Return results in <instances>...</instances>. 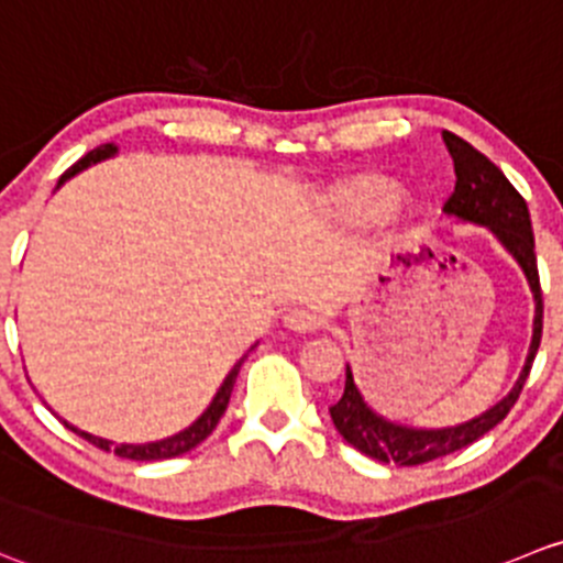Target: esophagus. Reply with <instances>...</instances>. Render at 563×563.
<instances>
[{
  "label": "esophagus",
  "mask_w": 563,
  "mask_h": 563,
  "mask_svg": "<svg viewBox=\"0 0 563 563\" xmlns=\"http://www.w3.org/2000/svg\"><path fill=\"white\" fill-rule=\"evenodd\" d=\"M286 327L294 332H313L316 327H319V316H316V310L310 308H302V305H297V308L286 310Z\"/></svg>",
  "instance_id": "1"
}]
</instances>
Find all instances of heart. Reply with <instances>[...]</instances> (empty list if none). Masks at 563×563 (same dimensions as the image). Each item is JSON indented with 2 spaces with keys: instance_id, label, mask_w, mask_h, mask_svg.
Segmentation results:
<instances>
[{
  "instance_id": "obj_1",
  "label": "heart",
  "mask_w": 563,
  "mask_h": 563,
  "mask_svg": "<svg viewBox=\"0 0 563 563\" xmlns=\"http://www.w3.org/2000/svg\"><path fill=\"white\" fill-rule=\"evenodd\" d=\"M398 195L393 192L385 184H363V187L352 189L346 195V206L354 211V214L363 217H379L387 214V211L396 209Z\"/></svg>"
}]
</instances>
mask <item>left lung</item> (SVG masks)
Listing matches in <instances>:
<instances>
[{
  "label": "left lung",
  "mask_w": 563,
  "mask_h": 563,
  "mask_svg": "<svg viewBox=\"0 0 563 563\" xmlns=\"http://www.w3.org/2000/svg\"><path fill=\"white\" fill-rule=\"evenodd\" d=\"M443 140L451 159H454L456 173L454 192L449 195L443 209L467 222L487 225L489 231L500 239V244L515 255L517 264L526 272L528 286H531L533 291L537 319H533L531 352H528L526 368H522L515 390H511L504 401L495 404L493 409H487L484 415L473 418L471 423H462V427L454 429H409L396 427L390 420L379 418V415H374L365 407L363 396H360V390L354 387L352 371H349L346 365L343 396L330 407V418L332 423H335L338 434H341L352 449H357L360 454L371 456V460L376 462H393V465L401 467L427 465V462L440 460V456H449L454 454V451L467 449V445L476 443L478 438H484L489 429L498 427L500 420L509 415V409L517 404V398H520L522 385H526L528 379V371H531L533 357H537L539 352V341H542L544 302L542 286H539L531 214H528L526 198L511 187V181L500 173V167L495 165V162H489L482 151L473 148L467 140L451 134V131H443Z\"/></svg>",
  "instance_id": "8db88e82"
}]
</instances>
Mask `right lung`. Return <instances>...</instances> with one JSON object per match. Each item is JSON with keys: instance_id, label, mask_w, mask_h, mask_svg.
I'll use <instances>...</instances> for the list:
<instances>
[{"instance_id": "add662e5", "label": "right lung", "mask_w": 563, "mask_h": 563, "mask_svg": "<svg viewBox=\"0 0 563 563\" xmlns=\"http://www.w3.org/2000/svg\"><path fill=\"white\" fill-rule=\"evenodd\" d=\"M114 154V145H101V148L90 151V154L81 156L79 162H76L74 167H68V170L63 173V178H59V184L65 181V178L76 176L79 170H85V167L96 165V162L107 159V156ZM244 360V357H242ZM242 360H239L236 365L231 368V374L225 376V382H222V387L217 390L214 401L209 404V409H206L203 415H200L198 420H195L192 427L184 429V432H178L176 438H167V440H159V443H145V445H114V456H120V460H134V462H154V460H173V456H181L187 454V451H192L195 445L203 443L206 438H209L211 432L217 429V423H220V418L225 415L228 409V401H231V390H233V382H236L239 376V368H242ZM65 427L70 429L74 434H79V438H85L87 443L96 445V449L101 451H109L112 449V443L109 440H101V438H92V434L87 432H79V429H74L70 423H65Z\"/></svg>"}]
</instances>
